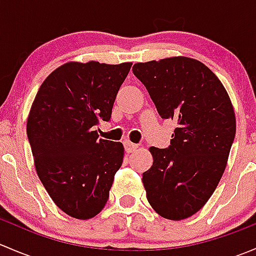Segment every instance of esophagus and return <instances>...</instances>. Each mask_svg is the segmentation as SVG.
Masks as SVG:
<instances>
[{
	"mask_svg": "<svg viewBox=\"0 0 256 256\" xmlns=\"http://www.w3.org/2000/svg\"><path fill=\"white\" fill-rule=\"evenodd\" d=\"M124 144H125L126 152H134V151H136V150L138 148V144H132L131 141H125Z\"/></svg>",
	"mask_w": 256,
	"mask_h": 256,
	"instance_id": "esophagus-1",
	"label": "esophagus"
}]
</instances>
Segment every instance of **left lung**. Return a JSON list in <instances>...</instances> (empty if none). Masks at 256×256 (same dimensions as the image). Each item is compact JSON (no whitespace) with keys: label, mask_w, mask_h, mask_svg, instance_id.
I'll list each match as a JSON object with an SVG mask.
<instances>
[{"label":"left lung","mask_w":256,"mask_h":256,"mask_svg":"<svg viewBox=\"0 0 256 256\" xmlns=\"http://www.w3.org/2000/svg\"><path fill=\"white\" fill-rule=\"evenodd\" d=\"M161 118L177 122L168 148L150 147L151 168L142 174L157 214L182 220L197 213L216 190L236 138L233 104L218 76L188 56L134 64Z\"/></svg>","instance_id":"left-lung-1"}]
</instances>
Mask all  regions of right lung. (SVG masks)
I'll return each mask as SVG.
<instances>
[{
	"instance_id": "add662e5",
	"label": "right lung",
	"mask_w": 256,
	"mask_h": 256,
	"mask_svg": "<svg viewBox=\"0 0 256 256\" xmlns=\"http://www.w3.org/2000/svg\"><path fill=\"white\" fill-rule=\"evenodd\" d=\"M132 63L68 62L42 82L27 118L36 171L56 207L76 219L99 214L122 164L121 142L94 128L112 118Z\"/></svg>"
}]
</instances>
